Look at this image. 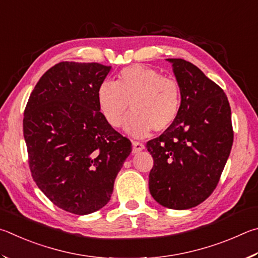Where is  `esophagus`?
<instances>
[{"mask_svg": "<svg viewBox=\"0 0 258 258\" xmlns=\"http://www.w3.org/2000/svg\"><path fill=\"white\" fill-rule=\"evenodd\" d=\"M144 148H145V146H144V144L143 143H141V142H136V141H134L133 142V152L134 153H138V152H141V151H143Z\"/></svg>", "mask_w": 258, "mask_h": 258, "instance_id": "esophagus-1", "label": "esophagus"}]
</instances>
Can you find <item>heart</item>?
<instances>
[{
  "label": "heart",
  "instance_id": "heart-1",
  "mask_svg": "<svg viewBox=\"0 0 258 258\" xmlns=\"http://www.w3.org/2000/svg\"><path fill=\"white\" fill-rule=\"evenodd\" d=\"M133 113L125 130L144 137L153 129L163 132L177 119L181 104L179 83L153 68L133 66L122 69L115 83L103 81L97 89V105L104 120L119 128L126 113Z\"/></svg>",
  "mask_w": 258,
  "mask_h": 258
}]
</instances>
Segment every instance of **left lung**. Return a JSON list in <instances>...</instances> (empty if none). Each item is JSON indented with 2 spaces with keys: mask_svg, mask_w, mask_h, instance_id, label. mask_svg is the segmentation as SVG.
Instances as JSON below:
<instances>
[{
  "mask_svg": "<svg viewBox=\"0 0 258 258\" xmlns=\"http://www.w3.org/2000/svg\"><path fill=\"white\" fill-rule=\"evenodd\" d=\"M181 88L177 119L147 142L154 160L150 191L162 206L188 210L209 198L231 151V108L223 89L182 58H166Z\"/></svg>",
  "mask_w": 258,
  "mask_h": 258,
  "instance_id": "8db88e82",
  "label": "left lung"
}]
</instances>
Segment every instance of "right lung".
Instances as JSON below:
<instances>
[{"instance_id":"1","label":"right lung","mask_w":258,"mask_h":258,"mask_svg":"<svg viewBox=\"0 0 258 258\" xmlns=\"http://www.w3.org/2000/svg\"><path fill=\"white\" fill-rule=\"evenodd\" d=\"M111 67L60 62L42 76L24 113L34 181L54 205L86 215L111 200L132 142L107 124L97 89Z\"/></svg>"}]
</instances>
